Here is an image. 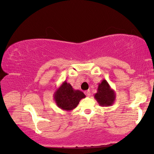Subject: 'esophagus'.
<instances>
[{
    "mask_svg": "<svg viewBox=\"0 0 154 154\" xmlns=\"http://www.w3.org/2000/svg\"><path fill=\"white\" fill-rule=\"evenodd\" d=\"M85 94H86V95H87V97H90V96H91L90 91H89V90H87V91H85Z\"/></svg>",
    "mask_w": 154,
    "mask_h": 154,
    "instance_id": "34e87169",
    "label": "esophagus"
}]
</instances>
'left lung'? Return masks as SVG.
<instances>
[{"label":"left lung","mask_w":154,"mask_h":154,"mask_svg":"<svg viewBox=\"0 0 154 154\" xmlns=\"http://www.w3.org/2000/svg\"><path fill=\"white\" fill-rule=\"evenodd\" d=\"M94 97L100 106H110L115 101L116 93L106 80L103 79L99 83L97 92L94 94Z\"/></svg>","instance_id":"left-lung-1"}]
</instances>
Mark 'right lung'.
I'll return each instance as SVG.
<instances>
[{
  "label": "right lung",
  "instance_id": "1",
  "mask_svg": "<svg viewBox=\"0 0 154 154\" xmlns=\"http://www.w3.org/2000/svg\"><path fill=\"white\" fill-rule=\"evenodd\" d=\"M85 97L82 91L74 89L66 81L61 83L54 94V99L56 105L66 111L75 109L80 100Z\"/></svg>",
  "mask_w": 154,
  "mask_h": 154
}]
</instances>
